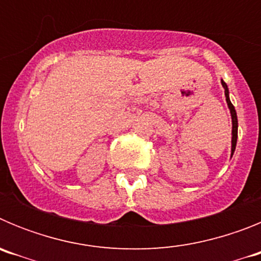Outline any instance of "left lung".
Segmentation results:
<instances>
[{"label":"left lung","mask_w":261,"mask_h":261,"mask_svg":"<svg viewBox=\"0 0 261 261\" xmlns=\"http://www.w3.org/2000/svg\"><path fill=\"white\" fill-rule=\"evenodd\" d=\"M222 84L223 90H225V96H226V103H227V107L230 110V115H231V123H232V130H231V156L235 151V146H237V140H238V117H237V111H235L234 106L230 102V96H229V87L227 85L221 81Z\"/></svg>","instance_id":"8db88e82"}]
</instances>
